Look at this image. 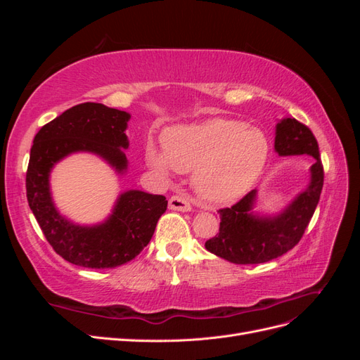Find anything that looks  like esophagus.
Here are the masks:
<instances>
[{"label": "esophagus", "mask_w": 360, "mask_h": 360, "mask_svg": "<svg viewBox=\"0 0 360 360\" xmlns=\"http://www.w3.org/2000/svg\"><path fill=\"white\" fill-rule=\"evenodd\" d=\"M168 205L171 210H177V212H191L192 209L189 201L184 197H180V195H174V197H171Z\"/></svg>", "instance_id": "obj_1"}]
</instances>
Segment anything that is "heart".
I'll list each match as a JSON object with an SVG mask.
<instances>
[{
  "label": "heart",
  "mask_w": 360,
  "mask_h": 360,
  "mask_svg": "<svg viewBox=\"0 0 360 360\" xmlns=\"http://www.w3.org/2000/svg\"><path fill=\"white\" fill-rule=\"evenodd\" d=\"M269 153L263 130L237 120L212 118L167 130L163 148L147 146V162L165 177L193 171L192 186L202 201L230 204L254 186Z\"/></svg>",
  "instance_id": "obj_1"
}]
</instances>
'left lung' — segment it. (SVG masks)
Masks as SVG:
<instances>
[{
    "instance_id": "obj_1",
    "label": "left lung",
    "mask_w": 360,
    "mask_h": 360,
    "mask_svg": "<svg viewBox=\"0 0 360 360\" xmlns=\"http://www.w3.org/2000/svg\"><path fill=\"white\" fill-rule=\"evenodd\" d=\"M275 151L279 156L308 155L315 159L309 183L284 210L276 214L254 212L257 189L228 209H221L219 233L205 242L209 252L234 264L267 263L296 246L319 204L324 172L317 139L309 127L285 117L276 124Z\"/></svg>"
}]
</instances>
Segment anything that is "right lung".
Returning a JSON list of instances; mask_svg holds the SVG:
<instances>
[{
    "label": "right lung",
    "mask_w": 360,
    "mask_h": 360,
    "mask_svg": "<svg viewBox=\"0 0 360 360\" xmlns=\"http://www.w3.org/2000/svg\"><path fill=\"white\" fill-rule=\"evenodd\" d=\"M129 120V112L86 102L53 118L32 141L27 169L30 209L53 250L75 266L112 269L129 263L148 245L159 217L167 210L163 195L130 189L118 195L103 222L79 225L63 216L53 204L51 171L73 153H93L120 176L126 172Z\"/></svg>",
    "instance_id": "1"
}]
</instances>
